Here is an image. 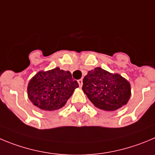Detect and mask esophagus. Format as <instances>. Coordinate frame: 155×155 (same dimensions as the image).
I'll return each instance as SVG.
<instances>
[{
	"label": "esophagus",
	"mask_w": 155,
	"mask_h": 155,
	"mask_svg": "<svg viewBox=\"0 0 155 155\" xmlns=\"http://www.w3.org/2000/svg\"><path fill=\"white\" fill-rule=\"evenodd\" d=\"M78 83H79V86H80V87H82V79H80L78 80Z\"/></svg>",
	"instance_id": "1"
}]
</instances>
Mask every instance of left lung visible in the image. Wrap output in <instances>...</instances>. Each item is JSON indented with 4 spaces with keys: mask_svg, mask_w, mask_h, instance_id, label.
Listing matches in <instances>:
<instances>
[{
    "mask_svg": "<svg viewBox=\"0 0 155 155\" xmlns=\"http://www.w3.org/2000/svg\"><path fill=\"white\" fill-rule=\"evenodd\" d=\"M82 90L95 107L105 111H115L126 105L131 96L126 79L100 67L89 71L83 79Z\"/></svg>",
    "mask_w": 155,
    "mask_h": 155,
    "instance_id": "1",
    "label": "left lung"
}]
</instances>
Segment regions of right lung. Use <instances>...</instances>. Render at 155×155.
Returning a JSON list of instances; mask_svg holds the SVG:
<instances>
[{"label": "right lung", "mask_w": 155, "mask_h": 155, "mask_svg": "<svg viewBox=\"0 0 155 155\" xmlns=\"http://www.w3.org/2000/svg\"><path fill=\"white\" fill-rule=\"evenodd\" d=\"M79 84L69 71L55 68L39 72L30 81L27 92L34 105L45 111H54L66 105Z\"/></svg>", "instance_id": "obj_1"}]
</instances>
